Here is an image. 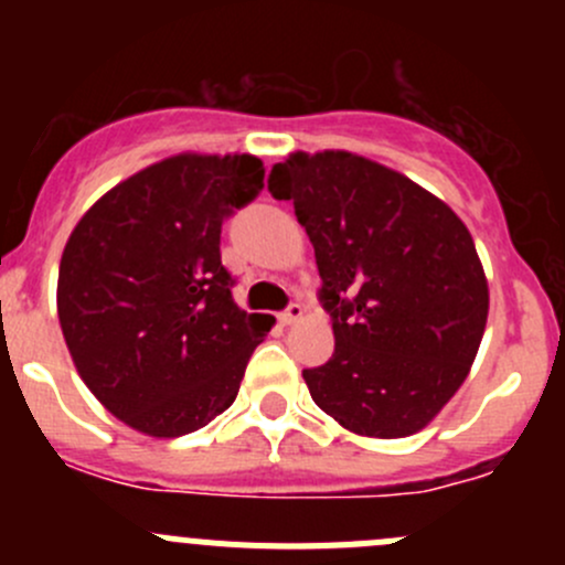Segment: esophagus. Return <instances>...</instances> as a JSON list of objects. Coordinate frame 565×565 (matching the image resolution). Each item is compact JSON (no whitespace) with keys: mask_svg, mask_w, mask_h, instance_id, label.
Segmentation results:
<instances>
[{"mask_svg":"<svg viewBox=\"0 0 565 565\" xmlns=\"http://www.w3.org/2000/svg\"><path fill=\"white\" fill-rule=\"evenodd\" d=\"M300 317H303V306H300V303H289L287 309H284L281 315H278V322H281V324H292L295 319H300Z\"/></svg>","mask_w":565,"mask_h":565,"instance_id":"obj_1","label":"esophagus"}]
</instances>
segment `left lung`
Returning a JSON list of instances; mask_svg holds the SVG:
<instances>
[{"mask_svg": "<svg viewBox=\"0 0 565 565\" xmlns=\"http://www.w3.org/2000/svg\"><path fill=\"white\" fill-rule=\"evenodd\" d=\"M267 191L295 204L333 319V355L303 369L317 407L366 437L424 429L465 383L487 324L467 226L413 180L352 152H295Z\"/></svg>", "mask_w": 565, "mask_h": 565, "instance_id": "obj_1", "label": "left lung"}]
</instances>
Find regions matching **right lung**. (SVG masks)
Instances as JSON below:
<instances>
[{"label": "right lung", "mask_w": 565, "mask_h": 565, "mask_svg": "<svg viewBox=\"0 0 565 565\" xmlns=\"http://www.w3.org/2000/svg\"><path fill=\"white\" fill-rule=\"evenodd\" d=\"M254 156H174L87 210L60 262L73 363L119 420L152 437L207 426L241 391L270 315L232 298L221 226L265 188Z\"/></svg>", "instance_id": "1"}]
</instances>
